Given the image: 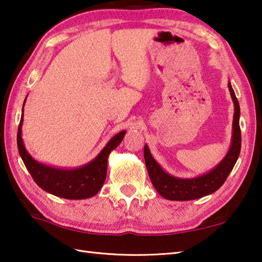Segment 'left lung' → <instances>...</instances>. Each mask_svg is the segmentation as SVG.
I'll return each instance as SVG.
<instances>
[{
    "instance_id": "1",
    "label": "left lung",
    "mask_w": 262,
    "mask_h": 262,
    "mask_svg": "<svg viewBox=\"0 0 262 262\" xmlns=\"http://www.w3.org/2000/svg\"><path fill=\"white\" fill-rule=\"evenodd\" d=\"M229 90L234 103L233 115L232 142L229 152L215 168L196 178H178L165 172L152 157L147 145L144 146V159L146 169L157 191L169 200H192L215 192L225 182L233 166L235 165L241 151V129H240V104L235 97L234 90L229 81Z\"/></svg>"
}]
</instances>
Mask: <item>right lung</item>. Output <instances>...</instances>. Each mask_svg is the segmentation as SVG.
<instances>
[{"mask_svg": "<svg viewBox=\"0 0 262 262\" xmlns=\"http://www.w3.org/2000/svg\"><path fill=\"white\" fill-rule=\"evenodd\" d=\"M22 124H24V108H22L16 141H18L19 154L27 170L42 190L65 199H86L99 192L107 177L109 154L119 145L126 134V130H122L115 135L105 144L101 152L89 163L75 169H60L38 162L28 153L21 136Z\"/></svg>", "mask_w": 262, "mask_h": 262, "instance_id": "1", "label": "right lung"}]
</instances>
